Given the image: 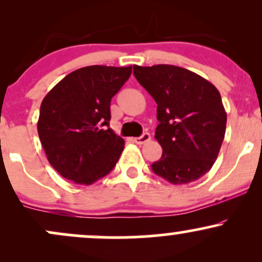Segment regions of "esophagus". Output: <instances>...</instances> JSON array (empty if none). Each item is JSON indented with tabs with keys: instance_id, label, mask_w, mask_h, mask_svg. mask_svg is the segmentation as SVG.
I'll use <instances>...</instances> for the list:
<instances>
[{
	"instance_id": "1",
	"label": "esophagus",
	"mask_w": 262,
	"mask_h": 262,
	"mask_svg": "<svg viewBox=\"0 0 262 262\" xmlns=\"http://www.w3.org/2000/svg\"><path fill=\"white\" fill-rule=\"evenodd\" d=\"M150 139H151L150 134L149 133H144L143 135H140V137L134 138V143H137L138 145H143V144L148 143Z\"/></svg>"
}]
</instances>
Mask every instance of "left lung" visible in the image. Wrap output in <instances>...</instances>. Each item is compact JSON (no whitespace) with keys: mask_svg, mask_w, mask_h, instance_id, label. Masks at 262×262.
Listing matches in <instances>:
<instances>
[{"mask_svg":"<svg viewBox=\"0 0 262 262\" xmlns=\"http://www.w3.org/2000/svg\"><path fill=\"white\" fill-rule=\"evenodd\" d=\"M133 73L158 104L155 139L162 155L151 165L152 171L173 185L206 175L225 134L221 93L209 81L180 66L134 65Z\"/></svg>","mask_w":262,"mask_h":262,"instance_id":"obj_1","label":"left lung"}]
</instances>
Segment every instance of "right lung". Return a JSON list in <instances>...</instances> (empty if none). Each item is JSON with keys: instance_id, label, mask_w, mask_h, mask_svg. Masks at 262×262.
<instances>
[{"instance_id": "right-lung-1", "label": "right lung", "mask_w": 262, "mask_h": 262, "mask_svg": "<svg viewBox=\"0 0 262 262\" xmlns=\"http://www.w3.org/2000/svg\"><path fill=\"white\" fill-rule=\"evenodd\" d=\"M132 66L92 65L75 70L40 104L38 134L48 161L62 177L92 185L116 166L124 140L111 128V100Z\"/></svg>"}]
</instances>
